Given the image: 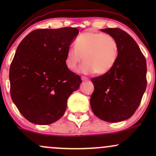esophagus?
I'll return each mask as SVG.
<instances>
[{"instance_id": "34e87169", "label": "esophagus", "mask_w": 156, "mask_h": 156, "mask_svg": "<svg viewBox=\"0 0 156 156\" xmlns=\"http://www.w3.org/2000/svg\"><path fill=\"white\" fill-rule=\"evenodd\" d=\"M81 79H82V80H89V78H87V77H84V76H83L81 78Z\"/></svg>"}]
</instances>
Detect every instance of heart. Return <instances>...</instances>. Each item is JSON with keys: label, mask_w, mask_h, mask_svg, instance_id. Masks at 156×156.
Segmentation results:
<instances>
[{"label": "heart", "mask_w": 156, "mask_h": 156, "mask_svg": "<svg viewBox=\"0 0 156 156\" xmlns=\"http://www.w3.org/2000/svg\"><path fill=\"white\" fill-rule=\"evenodd\" d=\"M117 55L118 44L114 37L100 32L87 31L77 37L76 48H68L65 64L69 69H74L83 58L85 62L78 72L103 75L114 67Z\"/></svg>", "instance_id": "1"}]
</instances>
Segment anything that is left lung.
<instances>
[{
	"label": "left lung",
	"instance_id": "8db88e82",
	"mask_svg": "<svg viewBox=\"0 0 156 156\" xmlns=\"http://www.w3.org/2000/svg\"><path fill=\"white\" fill-rule=\"evenodd\" d=\"M115 39L118 55L109 72L93 78L90 98L93 113L109 122L129 119L140 105L147 87V64L136 41L119 28L101 29Z\"/></svg>",
	"mask_w": 156,
	"mask_h": 156
}]
</instances>
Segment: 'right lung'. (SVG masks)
Returning <instances> with one entry per match:
<instances>
[{
	"instance_id": "right-lung-1",
	"label": "right lung",
	"mask_w": 156,
	"mask_h": 156,
	"mask_svg": "<svg viewBox=\"0 0 156 156\" xmlns=\"http://www.w3.org/2000/svg\"><path fill=\"white\" fill-rule=\"evenodd\" d=\"M78 33L72 27L37 29L20 43L10 66V94L27 120L49 125L64 115L68 98L82 82L65 64Z\"/></svg>"
}]
</instances>
